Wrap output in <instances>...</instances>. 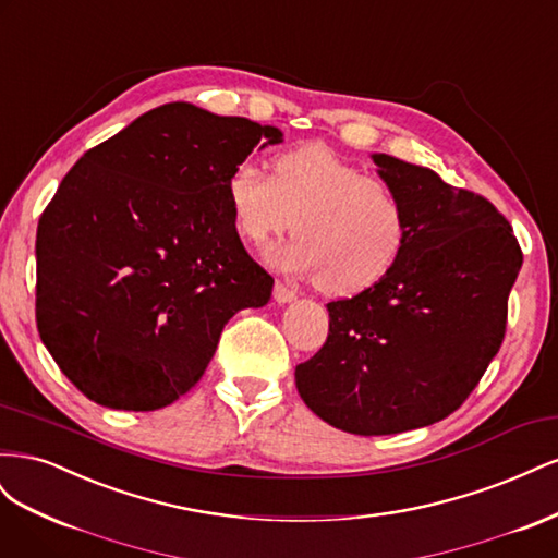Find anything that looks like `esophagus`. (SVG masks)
I'll list each match as a JSON object with an SVG mask.
<instances>
[{
	"mask_svg": "<svg viewBox=\"0 0 558 558\" xmlns=\"http://www.w3.org/2000/svg\"><path fill=\"white\" fill-rule=\"evenodd\" d=\"M298 298V293L293 289H289V286L277 281L275 283V300L279 302V305H286V302H293Z\"/></svg>",
	"mask_w": 558,
	"mask_h": 558,
	"instance_id": "esophagus-1",
	"label": "esophagus"
}]
</instances>
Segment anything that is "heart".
Masks as SVG:
<instances>
[{"label":"heart","mask_w":558,"mask_h":558,"mask_svg":"<svg viewBox=\"0 0 558 558\" xmlns=\"http://www.w3.org/2000/svg\"><path fill=\"white\" fill-rule=\"evenodd\" d=\"M228 205L242 238L267 246L293 226L295 238L267 260L300 277H318L330 295H351L381 281L398 263L408 214L391 185L326 146L286 150L272 177L256 165L234 167Z\"/></svg>","instance_id":"b5f03b06"}]
</instances>
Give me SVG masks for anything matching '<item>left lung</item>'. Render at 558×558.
I'll list each match as a JSON object with an SVG mask.
<instances>
[{
    "label": "left lung",
    "instance_id": "1",
    "mask_svg": "<svg viewBox=\"0 0 558 558\" xmlns=\"http://www.w3.org/2000/svg\"><path fill=\"white\" fill-rule=\"evenodd\" d=\"M408 214V238L381 281L328 302V340L295 367L326 424L393 435L459 410L500 349L523 256L502 214L428 167L373 154Z\"/></svg>",
    "mask_w": 558,
    "mask_h": 558
}]
</instances>
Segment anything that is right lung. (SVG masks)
Returning a JSON list of instances; mask_svg holds the SVG:
<instances>
[{
    "label": "right lung",
    "mask_w": 558,
    "mask_h": 558,
    "mask_svg": "<svg viewBox=\"0 0 558 558\" xmlns=\"http://www.w3.org/2000/svg\"><path fill=\"white\" fill-rule=\"evenodd\" d=\"M275 125L191 102L146 111L90 148L37 228V328L83 396L167 408L205 375L228 320L275 279L244 251L228 179Z\"/></svg>",
    "instance_id": "add662e5"
}]
</instances>
